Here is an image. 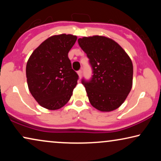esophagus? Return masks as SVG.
Returning <instances> with one entry per match:
<instances>
[{"label":"esophagus","mask_w":161,"mask_h":161,"mask_svg":"<svg viewBox=\"0 0 161 161\" xmlns=\"http://www.w3.org/2000/svg\"><path fill=\"white\" fill-rule=\"evenodd\" d=\"M78 75H79V78H80L81 77H82V70H78Z\"/></svg>","instance_id":"34e87169"}]
</instances>
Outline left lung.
<instances>
[{"instance_id": "1", "label": "left lung", "mask_w": 161, "mask_h": 161, "mask_svg": "<svg viewBox=\"0 0 161 161\" xmlns=\"http://www.w3.org/2000/svg\"><path fill=\"white\" fill-rule=\"evenodd\" d=\"M78 42L92 69V78L81 80L90 103L101 111L118 108L132 88L131 59L119 44L107 37H83Z\"/></svg>"}]
</instances>
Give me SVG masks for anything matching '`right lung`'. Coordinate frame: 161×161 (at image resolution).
I'll return each instance as SVG.
<instances>
[{
  "label": "right lung",
  "mask_w": 161,
  "mask_h": 161,
  "mask_svg": "<svg viewBox=\"0 0 161 161\" xmlns=\"http://www.w3.org/2000/svg\"><path fill=\"white\" fill-rule=\"evenodd\" d=\"M77 40L71 34L50 36L28 59L26 78L31 94L49 110L63 107L71 97L78 75L72 69L68 53Z\"/></svg>",
  "instance_id": "right-lung-1"
}]
</instances>
